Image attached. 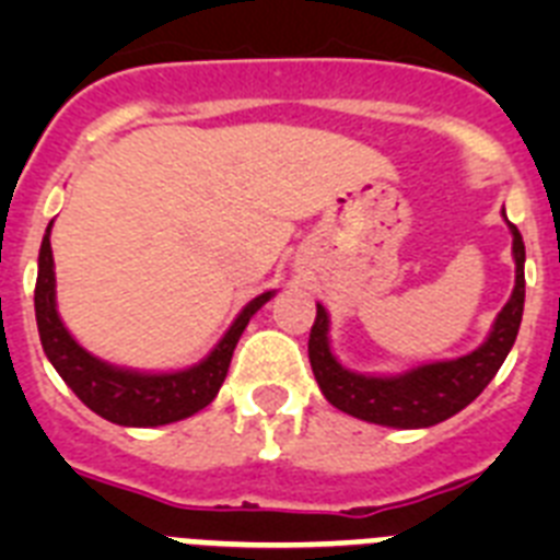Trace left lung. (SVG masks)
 <instances>
[{
	"instance_id": "obj_1",
	"label": "left lung",
	"mask_w": 560,
	"mask_h": 560,
	"mask_svg": "<svg viewBox=\"0 0 560 560\" xmlns=\"http://www.w3.org/2000/svg\"><path fill=\"white\" fill-rule=\"evenodd\" d=\"M513 235V260H516V285L491 336L474 353L452 361H434L400 375H361L350 373L336 361L328 345V314L316 305V319L311 325L308 359L316 384L325 398L341 412L368 423L395 429H427L452 418L465 409L491 384L502 361L516 341L524 311V241L522 232L508 221Z\"/></svg>"
}]
</instances>
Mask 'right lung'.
<instances>
[{"label": "right lung", "instance_id": "right-lung-1", "mask_svg": "<svg viewBox=\"0 0 560 560\" xmlns=\"http://www.w3.org/2000/svg\"><path fill=\"white\" fill-rule=\"evenodd\" d=\"M49 230L38 252L36 280V323L42 348L52 368L58 370L67 387L101 418L120 423V427H165L173 420H185L205 409L215 395L230 370L235 345L249 325L252 316L264 308L275 291L255 296L246 305L224 339L215 345L205 361L179 373H133V370L112 368L95 359L78 345L63 328L56 311V271H52V249H49Z\"/></svg>", "mask_w": 560, "mask_h": 560}]
</instances>
